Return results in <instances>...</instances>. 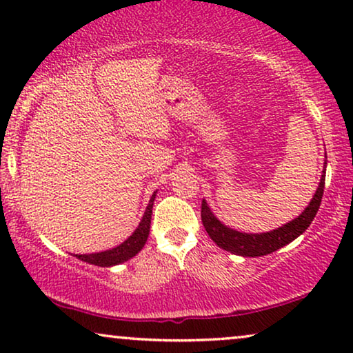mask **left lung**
Masks as SVG:
<instances>
[{
  "instance_id": "left-lung-1",
  "label": "left lung",
  "mask_w": 353,
  "mask_h": 353,
  "mask_svg": "<svg viewBox=\"0 0 353 353\" xmlns=\"http://www.w3.org/2000/svg\"><path fill=\"white\" fill-rule=\"evenodd\" d=\"M325 178H326V161L325 168H323L321 180L318 183L315 196L312 197L310 204L305 207L297 219L289 221V223L279 226L273 231L267 233H241L233 228L221 223V221L214 215L210 207L207 205L205 199H202L201 207V219L202 225L212 241L219 245V248L228 250L234 255L241 257H262V255L272 254L274 250L281 249L283 245L292 243L294 239L299 238L303 231H305L315 219L318 209H320L323 191H325Z\"/></svg>"
}]
</instances>
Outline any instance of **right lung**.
I'll list each match as a JSON object with an SVG mask.
<instances>
[{
    "label": "right lung",
    "instance_id": "1",
    "mask_svg": "<svg viewBox=\"0 0 353 353\" xmlns=\"http://www.w3.org/2000/svg\"><path fill=\"white\" fill-rule=\"evenodd\" d=\"M157 191L152 192L151 199H149V204L144 210V215L141 221H139L138 228L133 231V234L130 236L128 239H125L122 244H119L117 248L103 250V252H94V254H74V257L80 259L81 262L96 265V267H114V265L123 263L134 257L139 250L144 248L146 244L148 236H149V228H151V215H152V205L154 201H156Z\"/></svg>",
    "mask_w": 353,
    "mask_h": 353
}]
</instances>
